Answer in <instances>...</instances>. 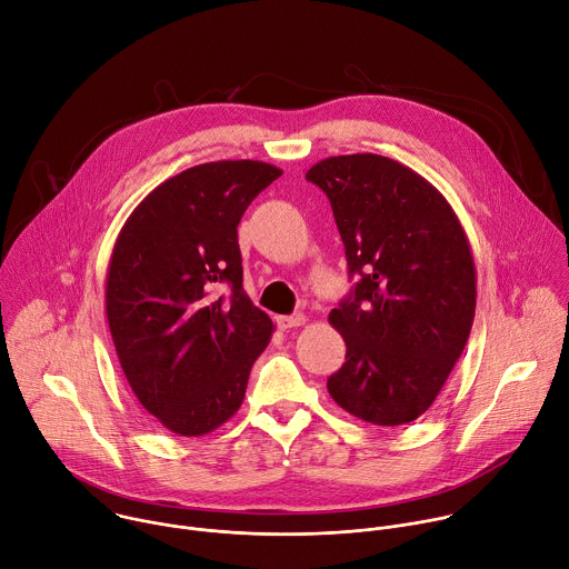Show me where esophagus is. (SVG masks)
<instances>
[{
    "label": "esophagus",
    "mask_w": 569,
    "mask_h": 569,
    "mask_svg": "<svg viewBox=\"0 0 569 569\" xmlns=\"http://www.w3.org/2000/svg\"><path fill=\"white\" fill-rule=\"evenodd\" d=\"M277 323H279V329L288 331V329H295V327H301V323H306V315L303 312L283 315V317H277Z\"/></svg>",
    "instance_id": "34e87169"
}]
</instances>
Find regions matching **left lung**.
<instances>
[{
    "instance_id": "obj_1",
    "label": "left lung",
    "mask_w": 569,
    "mask_h": 569,
    "mask_svg": "<svg viewBox=\"0 0 569 569\" xmlns=\"http://www.w3.org/2000/svg\"><path fill=\"white\" fill-rule=\"evenodd\" d=\"M306 180L329 196L349 272L360 274L329 315L347 345L329 393L367 423H410L470 336L477 274L466 231L439 189L382 154L327 157Z\"/></svg>"
}]
</instances>
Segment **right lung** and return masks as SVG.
Segmentation results:
<instances>
[{"label":"right lung","mask_w":569,"mask_h":569,"mask_svg":"<svg viewBox=\"0 0 569 569\" xmlns=\"http://www.w3.org/2000/svg\"><path fill=\"white\" fill-rule=\"evenodd\" d=\"M281 173L254 159L187 169L154 187L117 236L106 279L112 342L143 410L180 437L209 435L238 412L274 333L242 290L236 227Z\"/></svg>","instance_id":"right-lung-1"}]
</instances>
